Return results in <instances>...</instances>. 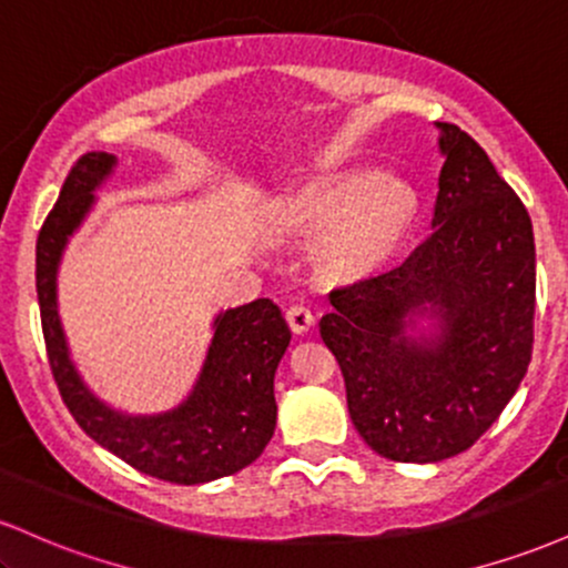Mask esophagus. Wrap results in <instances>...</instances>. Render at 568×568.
<instances>
[{
    "label": "esophagus",
    "instance_id": "esophagus-1",
    "mask_svg": "<svg viewBox=\"0 0 568 568\" xmlns=\"http://www.w3.org/2000/svg\"><path fill=\"white\" fill-rule=\"evenodd\" d=\"M285 321H288L293 334H306L315 325V315L304 304H293L285 310Z\"/></svg>",
    "mask_w": 568,
    "mask_h": 568
}]
</instances>
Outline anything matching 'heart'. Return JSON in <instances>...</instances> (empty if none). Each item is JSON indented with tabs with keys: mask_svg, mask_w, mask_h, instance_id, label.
<instances>
[{
	"mask_svg": "<svg viewBox=\"0 0 568 568\" xmlns=\"http://www.w3.org/2000/svg\"><path fill=\"white\" fill-rule=\"evenodd\" d=\"M414 213L416 197L408 184L382 181L374 171H352L302 189L280 224L296 237L328 234L323 264L334 275L355 277L395 251Z\"/></svg>",
	"mask_w": 568,
	"mask_h": 568,
	"instance_id": "obj_1",
	"label": "heart"
}]
</instances>
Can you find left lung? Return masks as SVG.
<instances>
[{
  "instance_id": "obj_1",
  "label": "left lung",
  "mask_w": 568,
  "mask_h": 568,
  "mask_svg": "<svg viewBox=\"0 0 568 568\" xmlns=\"http://www.w3.org/2000/svg\"><path fill=\"white\" fill-rule=\"evenodd\" d=\"M435 128L446 162L433 232L400 264L331 291L321 321L361 438L419 465L497 422L531 363L537 298L529 211L465 130Z\"/></svg>"
}]
</instances>
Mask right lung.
<instances>
[{
	"label": "right lung",
	"instance_id": "1",
	"mask_svg": "<svg viewBox=\"0 0 568 568\" xmlns=\"http://www.w3.org/2000/svg\"><path fill=\"white\" fill-rule=\"evenodd\" d=\"M114 165V154H82L37 237V298L50 371L77 425L98 446L152 478L207 484L258 459L275 435V371L291 328L270 298L224 310L213 321L211 347L186 400L162 414H125L98 400L69 357L58 315V264Z\"/></svg>",
	"mask_w": 568,
	"mask_h": 568
}]
</instances>
